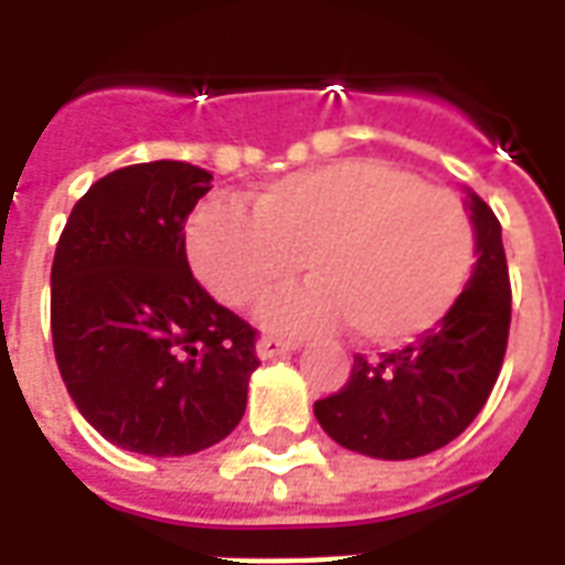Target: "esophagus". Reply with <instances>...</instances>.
Masks as SVG:
<instances>
[{"mask_svg": "<svg viewBox=\"0 0 565 565\" xmlns=\"http://www.w3.org/2000/svg\"><path fill=\"white\" fill-rule=\"evenodd\" d=\"M299 342H290V339H278V335H263L257 344V354L263 360H275V356L287 354V351H296Z\"/></svg>", "mask_w": 565, "mask_h": 565, "instance_id": "esophagus-1", "label": "esophagus"}]
</instances>
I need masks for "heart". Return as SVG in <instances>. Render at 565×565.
I'll list each match as a JSON object with an SVG mask.
<instances>
[{
  "label": "heart",
  "instance_id": "b5f03b06",
  "mask_svg": "<svg viewBox=\"0 0 565 565\" xmlns=\"http://www.w3.org/2000/svg\"><path fill=\"white\" fill-rule=\"evenodd\" d=\"M190 263L211 294L259 306L315 278L266 311L281 330L348 320L369 344H405L436 330L460 302L475 266L462 199L384 160H339L271 181L250 214L209 202L186 230Z\"/></svg>",
  "mask_w": 565,
  "mask_h": 565
}]
</instances>
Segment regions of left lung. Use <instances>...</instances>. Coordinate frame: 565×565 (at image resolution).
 Listing matches in <instances>:
<instances>
[{
  "label": "left lung",
  "instance_id": "obj_1",
  "mask_svg": "<svg viewBox=\"0 0 565 565\" xmlns=\"http://www.w3.org/2000/svg\"><path fill=\"white\" fill-rule=\"evenodd\" d=\"M469 209L478 263L448 318L393 354H356L342 391L315 403V417L342 448L379 460L424 457L484 408L509 348L511 281L497 214L475 193Z\"/></svg>",
  "mask_w": 565,
  "mask_h": 565
}]
</instances>
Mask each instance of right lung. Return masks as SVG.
I'll return each mask as SVG.
<instances>
[{"label":"right lung","mask_w":565,"mask_h":565,"mask_svg":"<svg viewBox=\"0 0 565 565\" xmlns=\"http://www.w3.org/2000/svg\"><path fill=\"white\" fill-rule=\"evenodd\" d=\"M211 174L178 160L105 174L75 202L51 266V335L84 420L111 445L184 457L233 433L257 330L186 263L184 223Z\"/></svg>","instance_id":"obj_1"}]
</instances>
